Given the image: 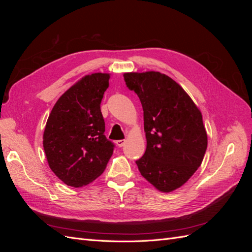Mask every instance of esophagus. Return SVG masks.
Here are the masks:
<instances>
[{"instance_id": "34e87169", "label": "esophagus", "mask_w": 252, "mask_h": 252, "mask_svg": "<svg viewBox=\"0 0 252 252\" xmlns=\"http://www.w3.org/2000/svg\"><path fill=\"white\" fill-rule=\"evenodd\" d=\"M125 143H126V141H125V140H118V141L116 142V144L118 145L119 147H123L124 145H125Z\"/></svg>"}]
</instances>
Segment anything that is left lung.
<instances>
[{
	"instance_id": "8db88e82",
	"label": "left lung",
	"mask_w": 252,
	"mask_h": 252,
	"mask_svg": "<svg viewBox=\"0 0 252 252\" xmlns=\"http://www.w3.org/2000/svg\"><path fill=\"white\" fill-rule=\"evenodd\" d=\"M126 86L138 94L144 111L147 146L135 161L143 177L159 191L184 185L199 168L207 149L201 111L166 74L130 72Z\"/></svg>"
}]
</instances>
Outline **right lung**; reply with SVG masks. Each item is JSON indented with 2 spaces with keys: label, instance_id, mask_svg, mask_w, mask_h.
I'll return each instance as SVG.
<instances>
[{
  "label": "right lung",
  "instance_id": "1",
  "mask_svg": "<svg viewBox=\"0 0 252 252\" xmlns=\"http://www.w3.org/2000/svg\"><path fill=\"white\" fill-rule=\"evenodd\" d=\"M109 74L86 75L53 106L43 136L50 169L66 185L81 187L101 175L113 154L101 102Z\"/></svg>",
  "mask_w": 252,
  "mask_h": 252
}]
</instances>
